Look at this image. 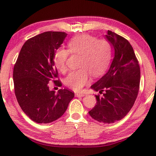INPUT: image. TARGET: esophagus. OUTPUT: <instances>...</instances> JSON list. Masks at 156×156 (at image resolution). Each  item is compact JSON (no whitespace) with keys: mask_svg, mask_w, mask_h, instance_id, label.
Listing matches in <instances>:
<instances>
[{"mask_svg":"<svg viewBox=\"0 0 156 156\" xmlns=\"http://www.w3.org/2000/svg\"><path fill=\"white\" fill-rule=\"evenodd\" d=\"M84 96V94L83 93H79V94H76V97H83Z\"/></svg>","mask_w":156,"mask_h":156,"instance_id":"1","label":"esophagus"}]
</instances>
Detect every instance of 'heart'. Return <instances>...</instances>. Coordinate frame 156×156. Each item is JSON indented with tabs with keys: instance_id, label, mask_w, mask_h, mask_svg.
<instances>
[{
	"instance_id": "b5f03b06",
	"label": "heart",
	"mask_w": 156,
	"mask_h": 156,
	"mask_svg": "<svg viewBox=\"0 0 156 156\" xmlns=\"http://www.w3.org/2000/svg\"><path fill=\"white\" fill-rule=\"evenodd\" d=\"M68 49L60 48L54 53V62L60 72L67 71L69 54H80L78 69L71 72L65 80L69 88L80 91L89 80V75L98 76L107 69L112 56L110 42L105 38L97 39L87 34H80L72 38L67 43Z\"/></svg>"
}]
</instances>
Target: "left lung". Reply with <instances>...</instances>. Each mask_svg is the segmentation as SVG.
<instances>
[{"label":"left lung","instance_id":"1","mask_svg":"<svg viewBox=\"0 0 156 156\" xmlns=\"http://www.w3.org/2000/svg\"><path fill=\"white\" fill-rule=\"evenodd\" d=\"M106 37L115 49L109 70L91 87L102 97L96 95V105L89 114L105 124L119 121L133 106L138 96L140 69L133 47L126 38L108 31Z\"/></svg>","mask_w":156,"mask_h":156}]
</instances>
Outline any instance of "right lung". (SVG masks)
Masks as SVG:
<instances>
[{
    "label": "right lung",
    "mask_w": 156,
    "mask_h": 156,
    "mask_svg": "<svg viewBox=\"0 0 156 156\" xmlns=\"http://www.w3.org/2000/svg\"><path fill=\"white\" fill-rule=\"evenodd\" d=\"M66 36L62 31H45L28 39L14 65L13 79L17 101L35 122L50 123L58 119L74 97L68 89H59L56 94L49 89L50 81L56 86L62 85L54 55Z\"/></svg>",
    "instance_id": "obj_1"
}]
</instances>
